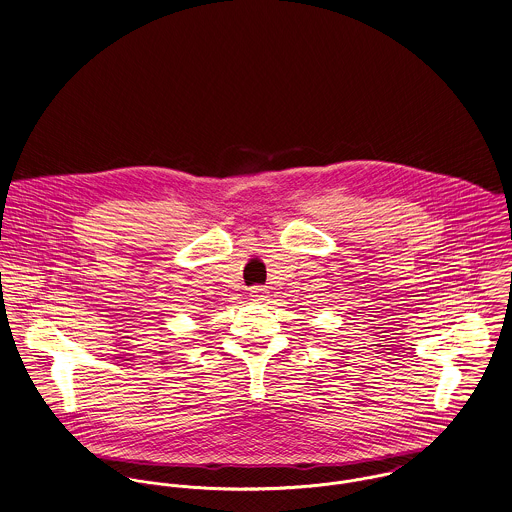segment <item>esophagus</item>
<instances>
[{"mask_svg":"<svg viewBox=\"0 0 512 512\" xmlns=\"http://www.w3.org/2000/svg\"><path fill=\"white\" fill-rule=\"evenodd\" d=\"M248 295L252 301H264L268 297V290L264 286H254V288H250Z\"/></svg>","mask_w":512,"mask_h":512,"instance_id":"obj_1","label":"esophagus"}]
</instances>
